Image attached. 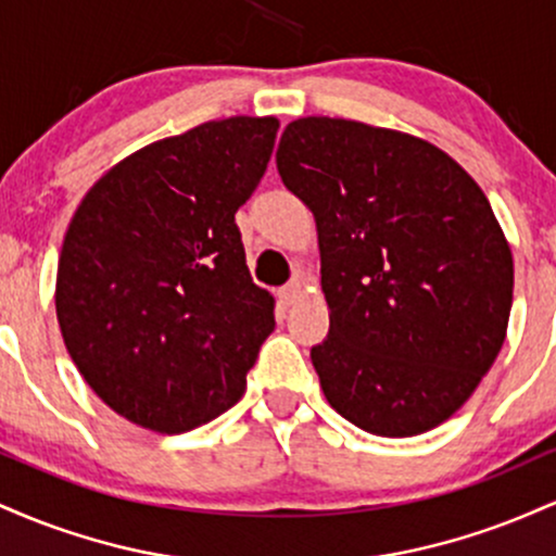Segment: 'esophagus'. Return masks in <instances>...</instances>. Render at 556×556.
<instances>
[{
  "label": "esophagus",
  "mask_w": 556,
  "mask_h": 556,
  "mask_svg": "<svg viewBox=\"0 0 556 556\" xmlns=\"http://www.w3.org/2000/svg\"><path fill=\"white\" fill-rule=\"evenodd\" d=\"M277 295H279V303H282V305H292V303H295V300L300 298V282H298V279H295V282L285 285L282 290L277 292Z\"/></svg>",
  "instance_id": "1"
}]
</instances>
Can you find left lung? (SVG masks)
Returning <instances> with one entry per match:
<instances>
[{
    "label": "left lung",
    "instance_id": "1",
    "mask_svg": "<svg viewBox=\"0 0 556 556\" xmlns=\"http://www.w3.org/2000/svg\"><path fill=\"white\" fill-rule=\"evenodd\" d=\"M277 169L316 216L327 340L311 361L329 405L376 437L444 424L500 355L513 253L455 159L397 130L303 117Z\"/></svg>",
    "mask_w": 556,
    "mask_h": 556
}]
</instances>
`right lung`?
<instances>
[{"label": "right lung", "instance_id": "obj_1", "mask_svg": "<svg viewBox=\"0 0 556 556\" xmlns=\"http://www.w3.org/2000/svg\"><path fill=\"white\" fill-rule=\"evenodd\" d=\"M274 117H229L156 140L88 190L56 269V318L114 413L182 433L229 410L274 329L235 212L271 159Z\"/></svg>", "mask_w": 556, "mask_h": 556}]
</instances>
